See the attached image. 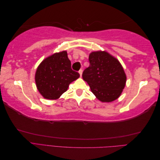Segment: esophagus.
I'll use <instances>...</instances> for the list:
<instances>
[{
	"instance_id": "1",
	"label": "esophagus",
	"mask_w": 160,
	"mask_h": 160,
	"mask_svg": "<svg viewBox=\"0 0 160 160\" xmlns=\"http://www.w3.org/2000/svg\"><path fill=\"white\" fill-rule=\"evenodd\" d=\"M79 73L80 74V76H81V75H82V73H83V70L80 69V70L79 71Z\"/></svg>"
}]
</instances>
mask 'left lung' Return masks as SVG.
Segmentation results:
<instances>
[{"label": "left lung", "instance_id": "1", "mask_svg": "<svg viewBox=\"0 0 160 160\" xmlns=\"http://www.w3.org/2000/svg\"><path fill=\"white\" fill-rule=\"evenodd\" d=\"M90 65L83 72V79L101 102H112L119 98L126 83L127 77L122 64L105 51L91 52Z\"/></svg>", "mask_w": 160, "mask_h": 160}]
</instances>
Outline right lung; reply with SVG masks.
Segmentation results:
<instances>
[{
	"label": "right lung",
	"mask_w": 160,
	"mask_h": 160,
	"mask_svg": "<svg viewBox=\"0 0 160 160\" xmlns=\"http://www.w3.org/2000/svg\"><path fill=\"white\" fill-rule=\"evenodd\" d=\"M79 76L78 72L72 70L67 52L62 51L49 56L41 62L37 69L35 79L37 88L43 98L55 100Z\"/></svg>",
	"instance_id": "1"
}]
</instances>
